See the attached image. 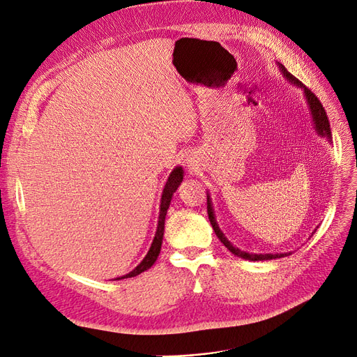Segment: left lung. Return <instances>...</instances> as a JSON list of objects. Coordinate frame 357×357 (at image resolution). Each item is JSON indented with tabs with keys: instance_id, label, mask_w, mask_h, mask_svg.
I'll list each match as a JSON object with an SVG mask.
<instances>
[{
	"instance_id": "1",
	"label": "left lung",
	"mask_w": 357,
	"mask_h": 357,
	"mask_svg": "<svg viewBox=\"0 0 357 357\" xmlns=\"http://www.w3.org/2000/svg\"><path fill=\"white\" fill-rule=\"evenodd\" d=\"M278 67L281 70V73L284 75V77L289 80V83H291L293 86H297L298 89L303 91V95L306 98V102L309 105V111H310V116H312V123H313V126H315L317 135L321 136V137H325L328 142H330V144H333L330 121H328V116H326V112H325L322 104L319 102V99L315 96V93H312V91L307 89L302 82H298V79H296L293 75H290L289 71L286 70V67H284L282 64L278 63ZM206 199H208V201H206V204H208V217H209V221H211L213 231H215L217 237L221 240V243L228 250H230L233 255L238 256V258H241V259H248V261H271V259L284 258V256L290 255V252L289 253H249V252L240 250L238 248L233 246L230 243V240L225 237V234L221 231V228L218 227V222H217V218H215V212H213V208H212L211 196L208 193H206Z\"/></svg>"
}]
</instances>
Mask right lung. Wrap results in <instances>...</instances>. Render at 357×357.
Masks as SVG:
<instances>
[{
  "label": "right lung",
  "mask_w": 357,
  "mask_h": 357,
  "mask_svg": "<svg viewBox=\"0 0 357 357\" xmlns=\"http://www.w3.org/2000/svg\"><path fill=\"white\" fill-rule=\"evenodd\" d=\"M183 174L184 171L181 167H176L173 171H171V174L168 176V180L164 186L162 190V196H161V205H160V217H158V227H156V233L155 237L152 240V245L146 253V256L144 258L133 271H130L129 274H126L123 277H119L116 280H123V278H132L136 277L139 274L144 273V271L149 269L155 261L158 259L160 252H161V245H162V237H164V224H165V215H167V211L169 208L171 204V199H173L174 192L178 189L180 183L183 181Z\"/></svg>",
  "instance_id": "obj_1"
}]
</instances>
